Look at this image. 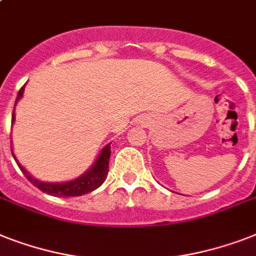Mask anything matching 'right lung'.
I'll return each instance as SVG.
<instances>
[{
    "instance_id": "add662e5",
    "label": "right lung",
    "mask_w": 256,
    "mask_h": 256,
    "mask_svg": "<svg viewBox=\"0 0 256 256\" xmlns=\"http://www.w3.org/2000/svg\"><path fill=\"white\" fill-rule=\"evenodd\" d=\"M24 85L20 89L18 96H16V105L18 104L22 97H24ZM16 105H14V110H16ZM16 121V114L13 113V117H12V124H14ZM110 144L112 143H108L106 146L101 150V152L97 156V159L94 160L93 166L89 170L80 175L78 178H72V180H68V182H42L39 178H34L31 175L30 172L27 171L26 168L22 166V164L18 162L16 154L13 151V147H12V154H13V158L16 159L18 167L20 168V171L24 172V175L26 176L27 180H30L35 186H38L40 190H43L47 194H51V196L55 197H74V196H82V194H86L89 192H93L94 189H97L98 186H102V182L106 180L108 172H109V159H110Z\"/></svg>"
}]
</instances>
